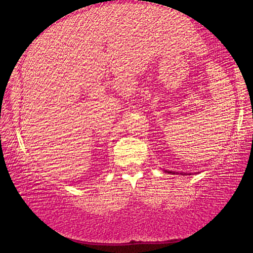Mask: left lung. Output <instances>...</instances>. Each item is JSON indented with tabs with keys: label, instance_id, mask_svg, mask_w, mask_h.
I'll return each mask as SVG.
<instances>
[{
	"label": "left lung",
	"instance_id": "obj_1",
	"mask_svg": "<svg viewBox=\"0 0 253 253\" xmlns=\"http://www.w3.org/2000/svg\"><path fill=\"white\" fill-rule=\"evenodd\" d=\"M165 172H168L169 174H175L174 172H172V170H165ZM182 175H186V174H182Z\"/></svg>",
	"mask_w": 253,
	"mask_h": 253
}]
</instances>
